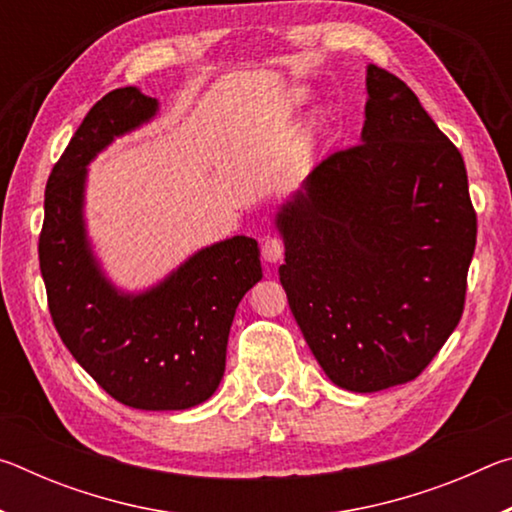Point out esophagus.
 Listing matches in <instances>:
<instances>
[{
  "label": "esophagus",
  "mask_w": 512,
  "mask_h": 512,
  "mask_svg": "<svg viewBox=\"0 0 512 512\" xmlns=\"http://www.w3.org/2000/svg\"><path fill=\"white\" fill-rule=\"evenodd\" d=\"M284 255V241L280 235H266L262 239V257L266 259V262H280Z\"/></svg>",
  "instance_id": "esophagus-1"
}]
</instances>
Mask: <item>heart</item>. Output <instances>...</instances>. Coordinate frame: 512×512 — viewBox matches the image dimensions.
Returning <instances> with one entry per match:
<instances>
[{
	"instance_id": "1",
	"label": "heart",
	"mask_w": 512,
	"mask_h": 512,
	"mask_svg": "<svg viewBox=\"0 0 512 512\" xmlns=\"http://www.w3.org/2000/svg\"><path fill=\"white\" fill-rule=\"evenodd\" d=\"M298 103H300V97H298V94H291V99H287V101L282 103L280 115H282V117H284V115H289L291 108H293V106H298Z\"/></svg>"
}]
</instances>
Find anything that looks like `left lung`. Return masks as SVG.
Returning <instances> with one entry per match:
<instances>
[{
  "label": "left lung",
  "instance_id": "obj_1",
  "mask_svg": "<svg viewBox=\"0 0 512 512\" xmlns=\"http://www.w3.org/2000/svg\"><path fill=\"white\" fill-rule=\"evenodd\" d=\"M361 144L336 151L277 212L280 282L336 386L420 375L463 316L476 212L461 151L413 90L368 65Z\"/></svg>",
  "mask_w": 512,
  "mask_h": 512
}]
</instances>
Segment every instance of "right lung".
Listing matches in <instances>:
<instances>
[{
    "instance_id": "obj_1",
    "label": "right lung",
    "mask_w": 512,
    "mask_h": 512,
    "mask_svg": "<svg viewBox=\"0 0 512 512\" xmlns=\"http://www.w3.org/2000/svg\"><path fill=\"white\" fill-rule=\"evenodd\" d=\"M155 112L137 88L94 103L49 173L38 255L56 332L103 391L133 409L183 411L219 388L232 318L262 264L255 239L232 237L137 296L101 273L85 237V167Z\"/></svg>"
}]
</instances>
